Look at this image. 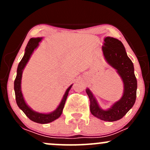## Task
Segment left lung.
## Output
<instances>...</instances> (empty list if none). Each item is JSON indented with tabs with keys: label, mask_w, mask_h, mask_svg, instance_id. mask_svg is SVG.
Instances as JSON below:
<instances>
[{
	"label": "left lung",
	"mask_w": 150,
	"mask_h": 150,
	"mask_svg": "<svg viewBox=\"0 0 150 150\" xmlns=\"http://www.w3.org/2000/svg\"><path fill=\"white\" fill-rule=\"evenodd\" d=\"M102 52L105 61L116 70L123 83V95L107 109H103L89 88L86 92L90 101V111L94 116L105 121L120 120L133 106L137 93V79L134 73V65L128 58L122 42L116 38L106 37L104 39Z\"/></svg>",
	"instance_id": "8db88e82"
}]
</instances>
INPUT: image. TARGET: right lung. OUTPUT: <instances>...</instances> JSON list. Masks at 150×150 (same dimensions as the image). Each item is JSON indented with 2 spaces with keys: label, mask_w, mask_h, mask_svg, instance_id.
Masks as SVG:
<instances>
[{
  "label": "right lung",
  "mask_w": 150,
  "mask_h": 150,
  "mask_svg": "<svg viewBox=\"0 0 150 150\" xmlns=\"http://www.w3.org/2000/svg\"><path fill=\"white\" fill-rule=\"evenodd\" d=\"M42 39L43 37L31 38L30 41L28 42V44L26 46L25 54H24V56L22 57L20 63H19L18 69H17V76L14 82V90L15 93V99H16L17 104H18V107L25 113L26 116L28 117L31 120H32V121L36 122V123H41V124H46V123H51L53 120H56L61 116L62 112H63V108H64L65 101H66L67 97H68L70 89H71L72 86H73V84L66 89L64 95L62 98L61 101L60 102L58 107L53 111H51V112L46 113L37 112V111H34L26 103L21 89L22 73H23V70L25 69L26 65L27 64L28 61H30L31 56H32V53H34V50L37 49L38 46L39 45V42H42Z\"/></svg>",
  "instance_id": "1"
}]
</instances>
